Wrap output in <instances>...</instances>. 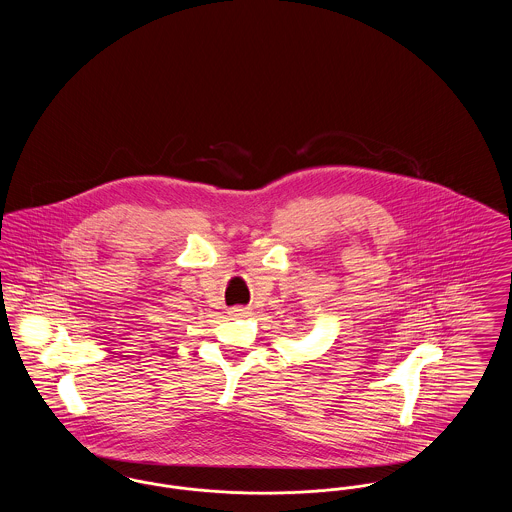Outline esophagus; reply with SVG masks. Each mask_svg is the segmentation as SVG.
<instances>
[{
	"label": "esophagus",
	"instance_id": "esophagus-1",
	"mask_svg": "<svg viewBox=\"0 0 512 512\" xmlns=\"http://www.w3.org/2000/svg\"><path fill=\"white\" fill-rule=\"evenodd\" d=\"M232 315H234V317H244V315H247V309H244V307H234V309H232Z\"/></svg>",
	"mask_w": 512,
	"mask_h": 512
}]
</instances>
